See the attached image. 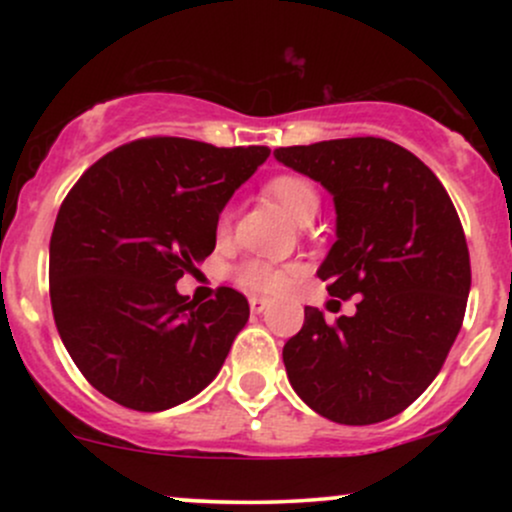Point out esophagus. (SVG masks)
Returning <instances> with one entry per match:
<instances>
[{
    "label": "esophagus",
    "instance_id": "34e87169",
    "mask_svg": "<svg viewBox=\"0 0 512 512\" xmlns=\"http://www.w3.org/2000/svg\"><path fill=\"white\" fill-rule=\"evenodd\" d=\"M267 305H269L267 298H260V296H252V298H250V310H252V313L260 315L262 310L267 308Z\"/></svg>",
    "mask_w": 512,
    "mask_h": 512
}]
</instances>
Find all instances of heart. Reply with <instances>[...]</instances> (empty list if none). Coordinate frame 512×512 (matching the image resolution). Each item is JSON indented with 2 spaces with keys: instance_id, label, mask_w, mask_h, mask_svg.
I'll list each match as a JSON object with an SVG mask.
<instances>
[{
  "instance_id": "1",
  "label": "heart",
  "mask_w": 512,
  "mask_h": 512,
  "mask_svg": "<svg viewBox=\"0 0 512 512\" xmlns=\"http://www.w3.org/2000/svg\"><path fill=\"white\" fill-rule=\"evenodd\" d=\"M267 192L276 202L281 204L296 221H310L320 209V195L317 187L303 175L284 173L276 175L267 182ZM228 226H231V211L223 209L216 221V233L226 236ZM298 274L296 264H276L269 260H260V257H250V260L240 262L236 267V281L243 289L255 293H279L291 284L293 276Z\"/></svg>"
}]
</instances>
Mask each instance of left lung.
I'll list each match as a JSON object with an SVG mask.
<instances>
[{
  "label": "left lung",
  "instance_id": "8db88e82",
  "mask_svg": "<svg viewBox=\"0 0 512 512\" xmlns=\"http://www.w3.org/2000/svg\"><path fill=\"white\" fill-rule=\"evenodd\" d=\"M276 161L320 182L337 243L317 276L356 315L305 308L284 344L296 395L325 419L368 426L414 402L443 368L464 320L472 267L460 216L433 170L378 137L281 146Z\"/></svg>",
  "mask_w": 512,
  "mask_h": 512
}]
</instances>
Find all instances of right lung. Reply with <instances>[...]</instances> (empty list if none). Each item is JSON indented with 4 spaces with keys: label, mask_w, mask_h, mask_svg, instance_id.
Masks as SVG:
<instances>
[{
    "label": "right lung",
    "mask_w": 512,
    "mask_h": 512,
    "mask_svg": "<svg viewBox=\"0 0 512 512\" xmlns=\"http://www.w3.org/2000/svg\"><path fill=\"white\" fill-rule=\"evenodd\" d=\"M267 156V146L134 139L64 197L50 238L52 315L101 395L163 411L216 378L248 322V298L221 286L197 303L175 284L214 252L221 209Z\"/></svg>",
    "instance_id": "1"
}]
</instances>
